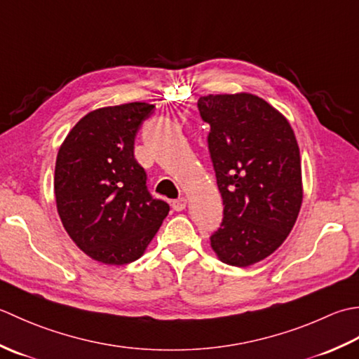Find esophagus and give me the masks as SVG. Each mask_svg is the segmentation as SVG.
<instances>
[{
  "instance_id": "obj_1",
  "label": "esophagus",
  "mask_w": 359,
  "mask_h": 359,
  "mask_svg": "<svg viewBox=\"0 0 359 359\" xmlns=\"http://www.w3.org/2000/svg\"><path fill=\"white\" fill-rule=\"evenodd\" d=\"M186 206H187V200L184 198V196H181V198L172 201V208H173L175 210H178V212L184 210V209H186Z\"/></svg>"
}]
</instances>
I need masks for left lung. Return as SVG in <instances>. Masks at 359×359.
<instances>
[{
  "label": "left lung",
  "instance_id": "obj_1",
  "mask_svg": "<svg viewBox=\"0 0 359 359\" xmlns=\"http://www.w3.org/2000/svg\"><path fill=\"white\" fill-rule=\"evenodd\" d=\"M223 222L210 237L231 266L254 265L279 248L302 206L301 153L288 119L251 93L209 94L198 100Z\"/></svg>",
  "mask_w": 359,
  "mask_h": 359
}]
</instances>
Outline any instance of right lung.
<instances>
[{"mask_svg":"<svg viewBox=\"0 0 359 359\" xmlns=\"http://www.w3.org/2000/svg\"><path fill=\"white\" fill-rule=\"evenodd\" d=\"M155 105L97 108L71 128L57 153L54 194L65 231L88 257L105 265L137 260L169 214L151 198L135 159V137Z\"/></svg>","mask_w":359,"mask_h":359,"instance_id":"obj_1","label":"right lung"}]
</instances>
